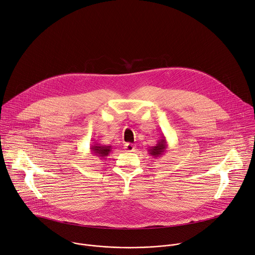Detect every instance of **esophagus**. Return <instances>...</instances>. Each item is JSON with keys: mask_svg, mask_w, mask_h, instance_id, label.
Wrapping results in <instances>:
<instances>
[{"mask_svg": "<svg viewBox=\"0 0 255 255\" xmlns=\"http://www.w3.org/2000/svg\"><path fill=\"white\" fill-rule=\"evenodd\" d=\"M134 149H135V146H134L133 144L128 143V144L125 145V150H126L127 152H132V151H134Z\"/></svg>", "mask_w": 255, "mask_h": 255, "instance_id": "34e87169", "label": "esophagus"}]
</instances>
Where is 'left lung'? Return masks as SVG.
<instances>
[{"label": "left lung", "mask_w": 255, "mask_h": 255, "mask_svg": "<svg viewBox=\"0 0 255 255\" xmlns=\"http://www.w3.org/2000/svg\"><path fill=\"white\" fill-rule=\"evenodd\" d=\"M167 149H168V144L166 142V137L163 134H161L160 138L157 140V144L151 147L148 150V152L153 158H159V157H162L164 153H166Z\"/></svg>", "instance_id": "obj_1"}]
</instances>
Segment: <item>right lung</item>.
I'll return each instance as SVG.
<instances>
[{
    "instance_id": "1",
    "label": "right lung",
    "mask_w": 255,
    "mask_h": 255,
    "mask_svg": "<svg viewBox=\"0 0 255 255\" xmlns=\"http://www.w3.org/2000/svg\"><path fill=\"white\" fill-rule=\"evenodd\" d=\"M112 150V146L110 145H102L100 143H93L90 147V153L93 156H96L98 158H100L101 160H103L105 157H107L109 155V153Z\"/></svg>"
}]
</instances>
